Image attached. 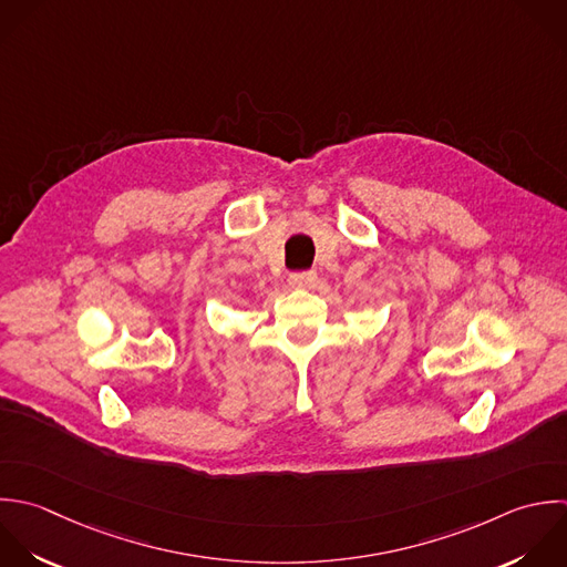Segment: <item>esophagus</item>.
Masks as SVG:
<instances>
[{
  "label": "esophagus",
  "instance_id": "esophagus-1",
  "mask_svg": "<svg viewBox=\"0 0 567 567\" xmlns=\"http://www.w3.org/2000/svg\"><path fill=\"white\" fill-rule=\"evenodd\" d=\"M316 280H318L316 271H296V274L289 276V285H291L293 289H307V287H311Z\"/></svg>",
  "mask_w": 567,
  "mask_h": 567
}]
</instances>
